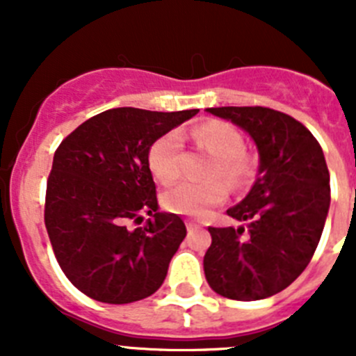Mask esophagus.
Masks as SVG:
<instances>
[{"label": "esophagus", "mask_w": 356, "mask_h": 356, "mask_svg": "<svg viewBox=\"0 0 356 356\" xmlns=\"http://www.w3.org/2000/svg\"><path fill=\"white\" fill-rule=\"evenodd\" d=\"M185 226H187L188 232H194V229L200 228V225H197V222H194V221H191V219H187V221H185Z\"/></svg>", "instance_id": "obj_1"}]
</instances>
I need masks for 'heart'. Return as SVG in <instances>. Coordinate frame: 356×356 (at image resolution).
I'll list each match as a JSON object with an SVG mask.
<instances>
[{"mask_svg":"<svg viewBox=\"0 0 356 356\" xmlns=\"http://www.w3.org/2000/svg\"><path fill=\"white\" fill-rule=\"evenodd\" d=\"M200 147L209 151L216 159L209 176L213 180L205 184L181 181L163 194V207L172 213L191 217H203L210 209L225 203L228 197V185L242 188L251 184L254 176V160L244 153V139L232 124L212 121L196 128L193 134ZM181 137L178 131H169L151 144L147 153L151 172L162 184H171L180 176Z\"/></svg>","mask_w":356,"mask_h":356,"instance_id":"1","label":"heart"}]
</instances>
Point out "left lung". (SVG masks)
<instances>
[{
  "label": "left lung",
  "mask_w": 356,
  "mask_h": 356,
  "mask_svg": "<svg viewBox=\"0 0 356 356\" xmlns=\"http://www.w3.org/2000/svg\"><path fill=\"white\" fill-rule=\"evenodd\" d=\"M250 135L259 176L226 210L246 226L212 228L203 267L212 291L237 301L287 289L312 260L330 209V172L319 143L291 115L266 106L207 108Z\"/></svg>",
  "instance_id": "1"
}]
</instances>
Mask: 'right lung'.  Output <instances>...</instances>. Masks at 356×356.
<instances>
[{
	"mask_svg": "<svg viewBox=\"0 0 356 356\" xmlns=\"http://www.w3.org/2000/svg\"><path fill=\"white\" fill-rule=\"evenodd\" d=\"M197 114L110 108L69 134L53 156L44 222L62 271L78 291L110 305L160 289L187 235L176 213L159 212L151 144ZM144 215L150 219L139 229Z\"/></svg>",
	"mask_w": 356,
	"mask_h": 356,
	"instance_id": "1",
	"label": "right lung"
}]
</instances>
